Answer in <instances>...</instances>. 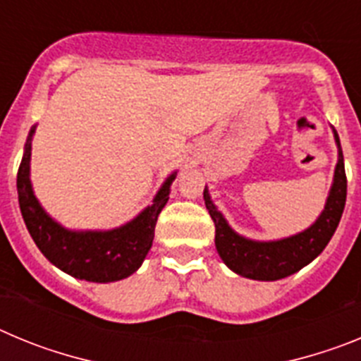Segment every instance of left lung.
Here are the masks:
<instances>
[{"instance_id":"1","label":"left lung","mask_w":361,"mask_h":361,"mask_svg":"<svg viewBox=\"0 0 361 361\" xmlns=\"http://www.w3.org/2000/svg\"><path fill=\"white\" fill-rule=\"evenodd\" d=\"M334 139L338 145V164L325 209L311 228L298 233L295 237L275 242H255L240 237L229 228L224 216L216 212L215 204L209 199L208 190H204L206 208L215 222L216 251L229 269L245 279L279 280L307 266L325 250V245L329 244L331 237L338 228V222L342 219L347 197L345 166H343V153L336 132H334Z\"/></svg>"}]
</instances>
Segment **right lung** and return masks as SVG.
I'll return each instance as SVG.
<instances>
[{
	"label": "right lung",
	"instance_id": "obj_1",
	"mask_svg": "<svg viewBox=\"0 0 361 361\" xmlns=\"http://www.w3.org/2000/svg\"><path fill=\"white\" fill-rule=\"evenodd\" d=\"M34 130L28 133L16 186L21 215L41 253L61 271L88 282H116L135 273L152 247L157 216L170 199L175 173L162 184L152 206L128 224L111 231H68L43 212L32 191L30 141Z\"/></svg>",
	"mask_w": 361,
	"mask_h": 361
}]
</instances>
